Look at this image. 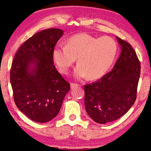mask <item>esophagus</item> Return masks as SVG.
Returning <instances> with one entry per match:
<instances>
[{
	"label": "esophagus",
	"instance_id": "obj_1",
	"mask_svg": "<svg viewBox=\"0 0 151 151\" xmlns=\"http://www.w3.org/2000/svg\"><path fill=\"white\" fill-rule=\"evenodd\" d=\"M79 85H78V84L76 83H70V87L71 88H75L76 87H78Z\"/></svg>",
	"mask_w": 151,
	"mask_h": 151
}]
</instances>
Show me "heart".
<instances>
[{
    "label": "heart",
    "mask_w": 151,
    "mask_h": 151,
    "mask_svg": "<svg viewBox=\"0 0 151 151\" xmlns=\"http://www.w3.org/2000/svg\"><path fill=\"white\" fill-rule=\"evenodd\" d=\"M117 52L115 40L110 37L97 38L86 33L73 35L66 45L58 44L52 50V58L61 73L66 74L76 61L74 76L81 79L101 77L111 66Z\"/></svg>",
    "instance_id": "b5f03b06"
}]
</instances>
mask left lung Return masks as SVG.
<instances>
[{"label": "left lung", "mask_w": 151, "mask_h": 151, "mask_svg": "<svg viewBox=\"0 0 151 151\" xmlns=\"http://www.w3.org/2000/svg\"><path fill=\"white\" fill-rule=\"evenodd\" d=\"M121 52L111 71L85 85V106L89 116L99 124L119 119L137 99L140 63L129 42L116 37Z\"/></svg>", "instance_id": "1"}]
</instances>
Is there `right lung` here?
I'll use <instances>...</instances> for the list:
<instances>
[{"label":"right lung","instance_id":"obj_1","mask_svg":"<svg viewBox=\"0 0 151 151\" xmlns=\"http://www.w3.org/2000/svg\"><path fill=\"white\" fill-rule=\"evenodd\" d=\"M63 30L48 29L36 33L20 46L10 73L14 101L33 121L47 122L57 115L70 84L56 69L52 50Z\"/></svg>","mask_w":151,"mask_h":151}]
</instances>
